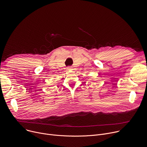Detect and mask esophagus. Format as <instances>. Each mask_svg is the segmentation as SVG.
Instances as JSON below:
<instances>
[{
	"label": "esophagus",
	"mask_w": 147,
	"mask_h": 147,
	"mask_svg": "<svg viewBox=\"0 0 147 147\" xmlns=\"http://www.w3.org/2000/svg\"><path fill=\"white\" fill-rule=\"evenodd\" d=\"M71 67H67V69L68 70H71Z\"/></svg>",
	"instance_id": "esophagus-1"
}]
</instances>
